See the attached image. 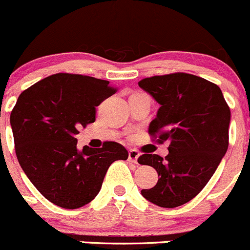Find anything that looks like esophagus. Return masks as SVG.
I'll list each match as a JSON object with an SVG mask.
<instances>
[{
	"label": "esophagus",
	"mask_w": 250,
	"mask_h": 250,
	"mask_svg": "<svg viewBox=\"0 0 250 250\" xmlns=\"http://www.w3.org/2000/svg\"><path fill=\"white\" fill-rule=\"evenodd\" d=\"M138 157H139V151L135 149H130L128 152V161L133 162V164H138Z\"/></svg>",
	"instance_id": "esophagus-1"
}]
</instances>
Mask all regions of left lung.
Here are the masks:
<instances>
[{"label": "left lung", "mask_w": 250, "mask_h": 250, "mask_svg": "<svg viewBox=\"0 0 250 250\" xmlns=\"http://www.w3.org/2000/svg\"><path fill=\"white\" fill-rule=\"evenodd\" d=\"M138 84L161 105L147 130L151 140L168 142L165 159H138L159 173L156 186L142 195L157 207H181L202 192L226 154L231 111L221 89L202 77L177 72Z\"/></svg>", "instance_id": "1"}]
</instances>
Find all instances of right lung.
Segmentation results:
<instances>
[{"mask_svg": "<svg viewBox=\"0 0 250 250\" xmlns=\"http://www.w3.org/2000/svg\"><path fill=\"white\" fill-rule=\"evenodd\" d=\"M116 91L107 81L57 73L19 95L11 112L17 159L36 189L57 207L78 209L90 203L110 165L128 159L116 142L77 147L79 128L95 122L96 106Z\"/></svg>", "mask_w": 250, "mask_h": 250, "instance_id": "1", "label": "right lung"}]
</instances>
